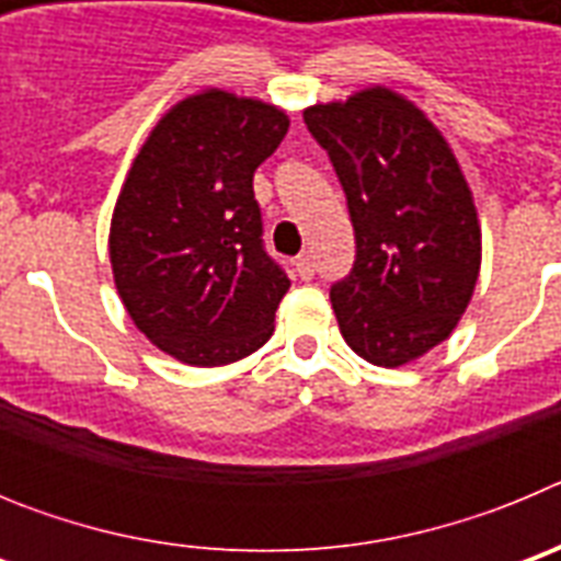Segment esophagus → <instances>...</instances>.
<instances>
[{
    "label": "esophagus",
    "instance_id": "esophagus-1",
    "mask_svg": "<svg viewBox=\"0 0 561 561\" xmlns=\"http://www.w3.org/2000/svg\"><path fill=\"white\" fill-rule=\"evenodd\" d=\"M295 270H297V275L304 277V280H311V277H314V255H311V252H304V255L297 257L295 261Z\"/></svg>",
    "mask_w": 561,
    "mask_h": 561
}]
</instances>
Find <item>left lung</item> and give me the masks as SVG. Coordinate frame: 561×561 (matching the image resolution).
<instances>
[{"label":"left lung","instance_id":"obj_1","mask_svg":"<svg viewBox=\"0 0 561 561\" xmlns=\"http://www.w3.org/2000/svg\"><path fill=\"white\" fill-rule=\"evenodd\" d=\"M329 153L356 238L331 286L342 336L362 359L399 368L447 340L472 300L480 225L438 128L390 89L304 112Z\"/></svg>","mask_w":561,"mask_h":561}]
</instances>
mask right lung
<instances>
[{"instance_id": "add662e5", "label": "right lung", "mask_w": 561, "mask_h": 561, "mask_svg": "<svg viewBox=\"0 0 561 561\" xmlns=\"http://www.w3.org/2000/svg\"><path fill=\"white\" fill-rule=\"evenodd\" d=\"M289 131L280 108L207 89L157 123L126 176L108 232L114 284L165 354L216 368L275 331L289 291L264 247L255 168Z\"/></svg>"}]
</instances>
